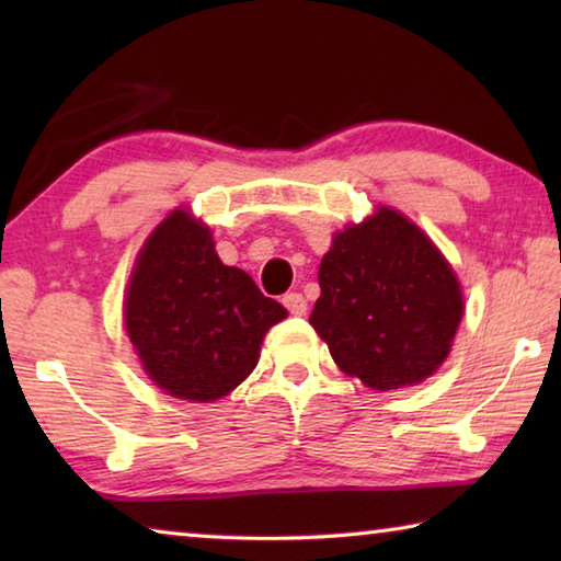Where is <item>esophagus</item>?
<instances>
[{
	"label": "esophagus",
	"mask_w": 561,
	"mask_h": 561,
	"mask_svg": "<svg viewBox=\"0 0 561 561\" xmlns=\"http://www.w3.org/2000/svg\"><path fill=\"white\" fill-rule=\"evenodd\" d=\"M282 304H284V307H287V311H289V314H294V317H304V314H307V299H304L299 291L284 294Z\"/></svg>",
	"instance_id": "34e87169"
}]
</instances>
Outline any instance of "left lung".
I'll return each mask as SVG.
<instances>
[{"label": "left lung", "mask_w": 561, "mask_h": 561, "mask_svg": "<svg viewBox=\"0 0 561 561\" xmlns=\"http://www.w3.org/2000/svg\"><path fill=\"white\" fill-rule=\"evenodd\" d=\"M309 324L346 376L374 391L415 386L450 354L462 291L421 227L391 207L334 234Z\"/></svg>", "instance_id": "8db88e82"}]
</instances>
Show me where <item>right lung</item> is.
Segmentation results:
<instances>
[{"label": "right lung", "instance_id": "add662e5", "mask_svg": "<svg viewBox=\"0 0 561 561\" xmlns=\"http://www.w3.org/2000/svg\"><path fill=\"white\" fill-rule=\"evenodd\" d=\"M284 317L250 274L220 262L213 232L183 207L146 240L123 301L126 334L150 381L197 403L234 391Z\"/></svg>", "mask_w": 561, "mask_h": 561}]
</instances>
